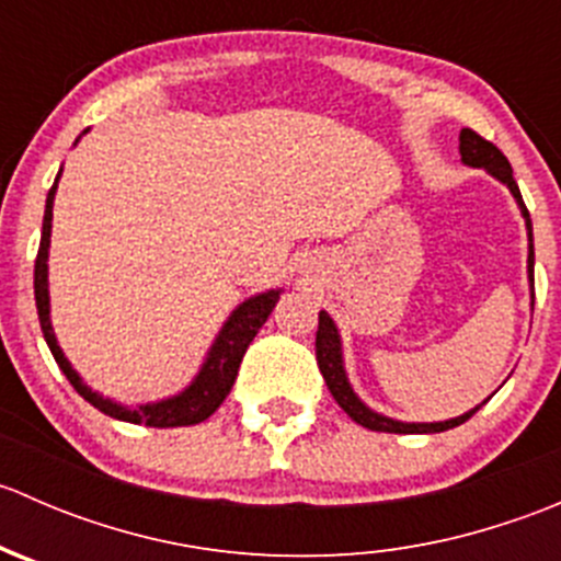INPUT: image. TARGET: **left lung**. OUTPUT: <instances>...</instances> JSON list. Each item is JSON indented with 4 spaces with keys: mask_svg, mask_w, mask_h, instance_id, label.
I'll list each match as a JSON object with an SVG mask.
<instances>
[{
    "mask_svg": "<svg viewBox=\"0 0 561 561\" xmlns=\"http://www.w3.org/2000/svg\"><path fill=\"white\" fill-rule=\"evenodd\" d=\"M458 151H461L463 165L483 168V171H489L491 175H494V179H500L502 184L511 190L513 197H516L518 208H522V217L526 222V236H529V257H526V271H529L531 298H535V244H531V219H529V211H526V206H524L522 192H518L516 179H513L511 162H507V157L502 154V151L496 149L491 140L480 138V135L472 133L469 127H463L461 135H458ZM314 350H317V366H320V371H322V380H325V386H328V390H331L333 399H336V404L342 407V410L347 412V415L353 417L355 423H360L364 428H371V432H388V434H437V432H448V428L461 426L463 421H469V417H472L474 412H478L480 407H483L485 401L491 399V396H489L483 404H478L474 410L463 412V415L450 417V421L401 423V421H393V417L380 415V412H375L371 407H366L364 401L358 399V393H355L353 386H350L347 371H344V358H342V336H339V328L333 325L331 314H328V312H320V322H317Z\"/></svg>",
    "mask_w": 561,
    "mask_h": 561,
    "instance_id": "1",
    "label": "left lung"
}]
</instances>
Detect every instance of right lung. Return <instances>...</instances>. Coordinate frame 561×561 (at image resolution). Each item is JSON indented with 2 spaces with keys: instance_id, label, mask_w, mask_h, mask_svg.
Returning a JSON list of instances; mask_svg holds the SVG:
<instances>
[{
  "instance_id": "add662e5",
  "label": "right lung",
  "mask_w": 561,
  "mask_h": 561,
  "mask_svg": "<svg viewBox=\"0 0 561 561\" xmlns=\"http://www.w3.org/2000/svg\"><path fill=\"white\" fill-rule=\"evenodd\" d=\"M61 175V171H59ZM59 175H56L54 186L48 190L45 197V217H43V236H39V249L35 260V301H37V317L39 328H43V336L48 342L50 355L56 358L59 369L65 371V377L70 380V386L83 396L92 407H98L105 415L116 417V421L127 423H146V426L154 428H173V426H195V423L206 421L208 415L217 412V407L222 404L225 396L233 388L236 375H239L241 358H244L249 342L257 336V331L263 328V322L268 320V314L274 312L276 301H279L282 290H268L260 293V296L247 298L244 304L233 309V314L225 320L222 331L214 339L211 350H208L206 360H203L201 371L195 375V380L190 382L181 393L171 396V399L162 401H149V404L138 407H124L118 401L105 399L103 393L92 390L87 382L81 380L76 369H72L70 360L61 353L59 342L54 336V325H50V298H48V247H50V219H54V197H56V184H59Z\"/></svg>"
}]
</instances>
